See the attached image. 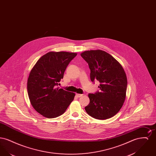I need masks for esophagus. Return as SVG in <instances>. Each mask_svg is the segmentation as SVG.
<instances>
[{"mask_svg":"<svg viewBox=\"0 0 156 156\" xmlns=\"http://www.w3.org/2000/svg\"><path fill=\"white\" fill-rule=\"evenodd\" d=\"M82 94H76V96L78 97V98H80V97H82Z\"/></svg>","mask_w":156,"mask_h":156,"instance_id":"1","label":"esophagus"}]
</instances>
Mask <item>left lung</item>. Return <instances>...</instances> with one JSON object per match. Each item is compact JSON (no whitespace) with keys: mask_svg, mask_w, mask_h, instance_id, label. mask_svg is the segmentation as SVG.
<instances>
[{"mask_svg":"<svg viewBox=\"0 0 156 156\" xmlns=\"http://www.w3.org/2000/svg\"><path fill=\"white\" fill-rule=\"evenodd\" d=\"M81 56L88 64L91 81H99L101 90L88 94L90 102L85 109L94 118H111L125 101L127 81L125 70L116 59L102 50L85 51Z\"/></svg>","mask_w":156,"mask_h":156,"instance_id":"1","label":"left lung"}]
</instances>
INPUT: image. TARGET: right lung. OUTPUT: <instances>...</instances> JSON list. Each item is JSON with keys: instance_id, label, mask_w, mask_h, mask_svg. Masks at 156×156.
<instances>
[{"instance_id": "add662e5", "label": "right lung", "mask_w": 156, "mask_h": 156, "mask_svg": "<svg viewBox=\"0 0 156 156\" xmlns=\"http://www.w3.org/2000/svg\"><path fill=\"white\" fill-rule=\"evenodd\" d=\"M75 52H48L38 59L30 71L27 92L30 103L36 111L47 118L62 115L74 100L75 94L57 88L63 78Z\"/></svg>"}]
</instances>
